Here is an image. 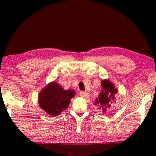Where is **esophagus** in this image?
<instances>
[{"label": "esophagus", "instance_id": "obj_1", "mask_svg": "<svg viewBox=\"0 0 156 156\" xmlns=\"http://www.w3.org/2000/svg\"><path fill=\"white\" fill-rule=\"evenodd\" d=\"M79 94H80V96L83 98H88L89 96V94L87 93V92L86 91H80L79 92Z\"/></svg>", "mask_w": 156, "mask_h": 156}]
</instances>
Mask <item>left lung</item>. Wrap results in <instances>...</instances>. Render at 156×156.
Returning a JSON list of instances; mask_svg holds the SVG:
<instances>
[{
    "instance_id": "8db88e82",
    "label": "left lung",
    "mask_w": 156,
    "mask_h": 156,
    "mask_svg": "<svg viewBox=\"0 0 156 156\" xmlns=\"http://www.w3.org/2000/svg\"><path fill=\"white\" fill-rule=\"evenodd\" d=\"M101 86L102 87V91L99 94L98 98L96 99L95 105L100 111L109 112V111L115 104L118 90L109 80H102Z\"/></svg>"
}]
</instances>
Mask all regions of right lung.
Returning <instances> with one entry per match:
<instances>
[{"label":"right lung","instance_id":"add662e5","mask_svg":"<svg viewBox=\"0 0 156 156\" xmlns=\"http://www.w3.org/2000/svg\"><path fill=\"white\" fill-rule=\"evenodd\" d=\"M75 91H65L59 84L53 82L49 84L39 94L38 102L41 107L48 114L58 115L67 109L71 98L74 97Z\"/></svg>","mask_w":156,"mask_h":156}]
</instances>
